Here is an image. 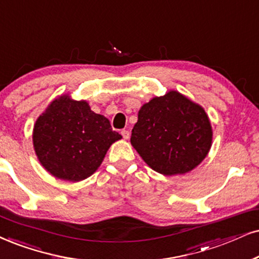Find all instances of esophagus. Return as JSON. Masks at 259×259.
Returning a JSON list of instances; mask_svg holds the SVG:
<instances>
[{"instance_id": "34e87169", "label": "esophagus", "mask_w": 259, "mask_h": 259, "mask_svg": "<svg viewBox=\"0 0 259 259\" xmlns=\"http://www.w3.org/2000/svg\"><path fill=\"white\" fill-rule=\"evenodd\" d=\"M120 134H122V136H123V139H125V140H127L130 137V133H129V130H122V132H120Z\"/></svg>"}]
</instances>
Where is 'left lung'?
Returning a JSON list of instances; mask_svg holds the SVG:
<instances>
[{"label":"left lung","mask_w":259,"mask_h":259,"mask_svg":"<svg viewBox=\"0 0 259 259\" xmlns=\"http://www.w3.org/2000/svg\"><path fill=\"white\" fill-rule=\"evenodd\" d=\"M207 113L176 91L141 107L130 142L154 171L182 175L195 168L210 149Z\"/></svg>","instance_id":"8db88e82"}]
</instances>
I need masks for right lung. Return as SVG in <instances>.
I'll use <instances>...</instances> for the list:
<instances>
[{
	"label": "right lung",
	"mask_w": 259,
	"mask_h": 259,
	"mask_svg": "<svg viewBox=\"0 0 259 259\" xmlns=\"http://www.w3.org/2000/svg\"><path fill=\"white\" fill-rule=\"evenodd\" d=\"M120 139L106 117L68 96L52 101L33 129L39 161L52 176L70 182L93 175L110 146Z\"/></svg>",
	"instance_id": "1"
}]
</instances>
